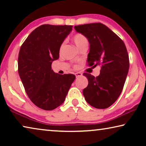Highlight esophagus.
Listing matches in <instances>:
<instances>
[{
    "label": "esophagus",
    "mask_w": 146,
    "mask_h": 146,
    "mask_svg": "<svg viewBox=\"0 0 146 146\" xmlns=\"http://www.w3.org/2000/svg\"><path fill=\"white\" fill-rule=\"evenodd\" d=\"M75 76H76V78L80 77V76H82V74L81 72H76V73H75Z\"/></svg>",
    "instance_id": "obj_1"
}]
</instances>
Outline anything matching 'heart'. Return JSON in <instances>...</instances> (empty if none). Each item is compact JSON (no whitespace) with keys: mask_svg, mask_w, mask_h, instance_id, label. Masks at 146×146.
I'll list each match as a JSON object with an SVG mask.
<instances>
[{"mask_svg":"<svg viewBox=\"0 0 146 146\" xmlns=\"http://www.w3.org/2000/svg\"><path fill=\"white\" fill-rule=\"evenodd\" d=\"M72 40L76 46L80 50L84 47H88L89 44V40L85 35L82 33H76L73 36ZM63 47V44H62L60 47V51L62 50Z\"/></svg>","mask_w":146,"mask_h":146,"instance_id":"obj_1","label":"heart"}]
</instances>
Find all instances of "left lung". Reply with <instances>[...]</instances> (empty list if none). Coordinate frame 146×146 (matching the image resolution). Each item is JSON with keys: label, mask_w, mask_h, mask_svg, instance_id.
<instances>
[{"label": "left lung", "mask_w": 146, "mask_h": 146, "mask_svg": "<svg viewBox=\"0 0 146 146\" xmlns=\"http://www.w3.org/2000/svg\"><path fill=\"white\" fill-rule=\"evenodd\" d=\"M78 33L88 39L89 66L101 67L97 77L89 73L83 74L88 80L83 90L86 101L98 109L107 108L121 94L129 67V60L122 40L108 27L100 23L75 26Z\"/></svg>", "instance_id": "left-lung-1"}]
</instances>
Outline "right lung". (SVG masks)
I'll return each mask as SVG.
<instances>
[{
    "label": "right lung",
    "mask_w": 146,
    "mask_h": 146,
    "mask_svg": "<svg viewBox=\"0 0 146 146\" xmlns=\"http://www.w3.org/2000/svg\"><path fill=\"white\" fill-rule=\"evenodd\" d=\"M72 26L43 25L25 40L18 58V71L26 93L34 104L52 110L65 100L75 75L59 74L52 70L60 47Z\"/></svg>",
    "instance_id": "right-lung-1"
}]
</instances>
